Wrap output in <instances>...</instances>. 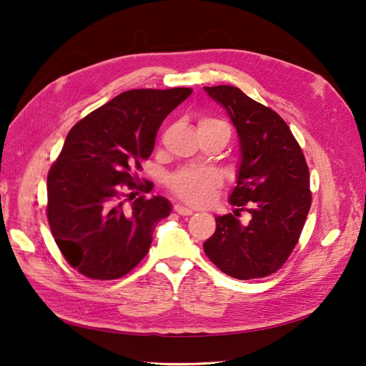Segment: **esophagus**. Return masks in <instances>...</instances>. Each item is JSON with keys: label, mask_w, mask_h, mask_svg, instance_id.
Masks as SVG:
<instances>
[{"label": "esophagus", "mask_w": 366, "mask_h": 366, "mask_svg": "<svg viewBox=\"0 0 366 366\" xmlns=\"http://www.w3.org/2000/svg\"><path fill=\"white\" fill-rule=\"evenodd\" d=\"M174 210L177 214H180V215H192V212L194 210L191 209V207H187V206H183V204H175L174 206Z\"/></svg>", "instance_id": "34e87169"}]
</instances>
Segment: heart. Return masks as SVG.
I'll list each match as a JSON object with an SVG mask.
<instances>
[{
    "mask_svg": "<svg viewBox=\"0 0 366 366\" xmlns=\"http://www.w3.org/2000/svg\"><path fill=\"white\" fill-rule=\"evenodd\" d=\"M214 125H226L223 120L215 117H203L198 124L200 127H214ZM223 183V177L215 169H180L169 177L168 184L169 189L180 197L182 200L191 204H204L214 192Z\"/></svg>",
    "mask_w": 366,
    "mask_h": 366,
    "instance_id": "b5f03b06",
    "label": "heart"
}]
</instances>
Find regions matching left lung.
I'll list each match as a JSON object with an SVG mask.
<instances>
[{
  "label": "left lung",
  "instance_id": "8db88e82",
  "mask_svg": "<svg viewBox=\"0 0 366 366\" xmlns=\"http://www.w3.org/2000/svg\"><path fill=\"white\" fill-rule=\"evenodd\" d=\"M204 92L226 108L237 128L241 162L229 197L235 212L215 218V234L203 249L232 278H264L282 267L301 237L312 206L308 166L289 125L272 108L237 86ZM241 209L251 214L246 227L239 223Z\"/></svg>",
  "mask_w": 366,
  "mask_h": 366
}]
</instances>
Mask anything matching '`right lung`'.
Instances as JSON below:
<instances>
[{
  "mask_svg": "<svg viewBox=\"0 0 366 366\" xmlns=\"http://www.w3.org/2000/svg\"><path fill=\"white\" fill-rule=\"evenodd\" d=\"M192 88L129 90L70 129L47 177L51 235L73 269L109 281L129 273L148 253L160 219L171 214L164 197L147 198L136 183L164 117Z\"/></svg>",
  "mask_w": 366,
  "mask_h": 366,
  "instance_id": "obj_1",
  "label": "right lung"
}]
</instances>
